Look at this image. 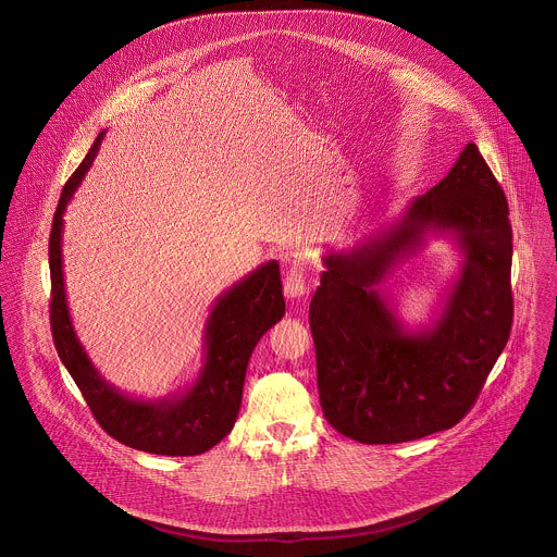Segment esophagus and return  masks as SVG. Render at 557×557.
Returning <instances> with one entry per match:
<instances>
[{
    "label": "esophagus",
    "instance_id": "obj_1",
    "mask_svg": "<svg viewBox=\"0 0 557 557\" xmlns=\"http://www.w3.org/2000/svg\"><path fill=\"white\" fill-rule=\"evenodd\" d=\"M284 293L288 299H304L306 293H308V286H306V267L297 260L293 262L288 269H286V275H284Z\"/></svg>",
    "mask_w": 557,
    "mask_h": 557
}]
</instances>
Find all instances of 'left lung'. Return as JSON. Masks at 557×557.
<instances>
[{
	"instance_id": "1",
	"label": "left lung",
	"mask_w": 557,
	"mask_h": 557,
	"mask_svg": "<svg viewBox=\"0 0 557 557\" xmlns=\"http://www.w3.org/2000/svg\"><path fill=\"white\" fill-rule=\"evenodd\" d=\"M451 234L463 264L432 327L408 332L377 284L424 244ZM513 235L503 187L467 143L449 174L348 251H329L308 320L326 421L366 445L454 428L475 404L513 322Z\"/></svg>"
}]
</instances>
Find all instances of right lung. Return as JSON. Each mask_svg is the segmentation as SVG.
<instances>
[{
  "label": "right lung",
  "instance_id": "add662e5",
  "mask_svg": "<svg viewBox=\"0 0 557 557\" xmlns=\"http://www.w3.org/2000/svg\"><path fill=\"white\" fill-rule=\"evenodd\" d=\"M106 132L90 147L84 163L65 183L50 231V329L59 359L82 389L97 423L119 443L161 456H198L220 443L240 412L243 387L251 352L260 337L282 320L284 295L280 264L258 267L224 290L205 326V366L194 385L165 399H132L108 383L78 342L65 299L61 233L63 213L92 168Z\"/></svg>",
  "mask_w": 557,
  "mask_h": 557
}]
</instances>
